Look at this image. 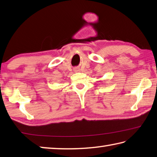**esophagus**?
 <instances>
[{"instance_id":"1","label":"esophagus","mask_w":157,"mask_h":157,"mask_svg":"<svg viewBox=\"0 0 157 157\" xmlns=\"http://www.w3.org/2000/svg\"><path fill=\"white\" fill-rule=\"evenodd\" d=\"M74 71H79V68L76 67V68L74 69Z\"/></svg>"}]
</instances>
